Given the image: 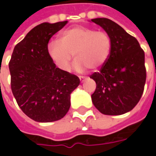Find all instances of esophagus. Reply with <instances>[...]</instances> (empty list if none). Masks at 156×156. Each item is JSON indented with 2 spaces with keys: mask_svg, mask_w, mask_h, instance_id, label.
<instances>
[{
  "mask_svg": "<svg viewBox=\"0 0 156 156\" xmlns=\"http://www.w3.org/2000/svg\"><path fill=\"white\" fill-rule=\"evenodd\" d=\"M79 79H80V81H81V83L84 82V81H85V78H84L83 76H79Z\"/></svg>",
  "mask_w": 156,
  "mask_h": 156,
  "instance_id": "obj_1",
  "label": "esophagus"
}]
</instances>
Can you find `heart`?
<instances>
[{"mask_svg":"<svg viewBox=\"0 0 156 156\" xmlns=\"http://www.w3.org/2000/svg\"><path fill=\"white\" fill-rule=\"evenodd\" d=\"M111 50L112 40L108 34L82 26L63 30L60 41L51 40L47 46L50 60L62 71L69 70L73 55L74 69L77 72L101 68L108 60Z\"/></svg>","mask_w":156,"mask_h":156,"instance_id":"obj_1","label":"heart"}]
</instances>
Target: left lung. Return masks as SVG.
<instances>
[{
	"mask_svg": "<svg viewBox=\"0 0 156 156\" xmlns=\"http://www.w3.org/2000/svg\"><path fill=\"white\" fill-rule=\"evenodd\" d=\"M110 35L112 50L100 72L90 75L96 83L91 95L98 110L108 115H120L135 108L141 99L146 82L145 55L138 41L115 21L95 18Z\"/></svg>",
	"mask_w": 156,
	"mask_h": 156,
	"instance_id": "obj_1",
	"label": "left lung"
}]
</instances>
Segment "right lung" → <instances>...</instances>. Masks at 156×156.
<instances>
[{"label":"right lung","mask_w":156,"mask_h":156,"mask_svg":"<svg viewBox=\"0 0 156 156\" xmlns=\"http://www.w3.org/2000/svg\"><path fill=\"white\" fill-rule=\"evenodd\" d=\"M68 21L44 22L31 29L14 48L9 67L11 89L21 109L38 122L61 120L70 108V94L80 84L50 60L47 46Z\"/></svg>","instance_id":"add662e5"}]
</instances>
